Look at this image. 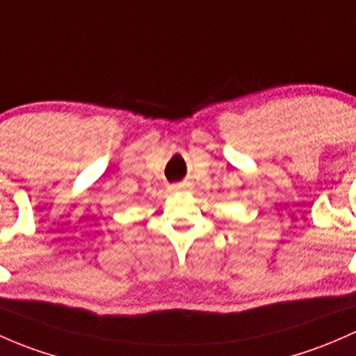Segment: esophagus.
Here are the masks:
<instances>
[{"instance_id":"1","label":"esophagus","mask_w":356,"mask_h":356,"mask_svg":"<svg viewBox=\"0 0 356 356\" xmlns=\"http://www.w3.org/2000/svg\"><path fill=\"white\" fill-rule=\"evenodd\" d=\"M186 186H188V185H186V183H179V185H175L173 188H175V190H185Z\"/></svg>"}]
</instances>
